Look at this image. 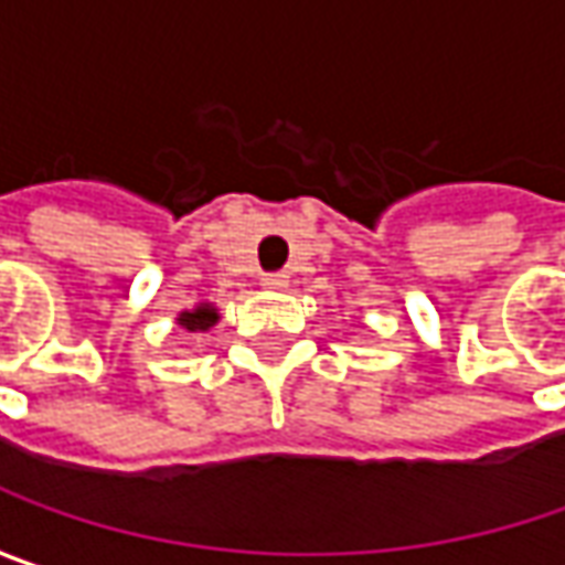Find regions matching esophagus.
<instances>
[{
	"label": "esophagus",
	"mask_w": 565,
	"mask_h": 565,
	"mask_svg": "<svg viewBox=\"0 0 565 565\" xmlns=\"http://www.w3.org/2000/svg\"><path fill=\"white\" fill-rule=\"evenodd\" d=\"M262 284L271 287V290H284L290 284V275L287 271H268V275H262Z\"/></svg>",
	"instance_id": "obj_1"
}]
</instances>
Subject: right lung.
<instances>
[{
  "instance_id": "obj_1",
  "label": "right lung",
  "mask_w": 565,
  "mask_h": 565,
  "mask_svg": "<svg viewBox=\"0 0 565 565\" xmlns=\"http://www.w3.org/2000/svg\"><path fill=\"white\" fill-rule=\"evenodd\" d=\"M214 322H217V312H214L211 307H199V309H192V312H183V316H180V326L189 331H209Z\"/></svg>"
}]
</instances>
